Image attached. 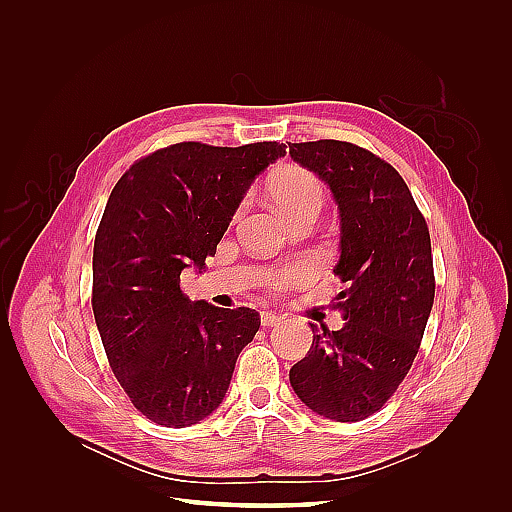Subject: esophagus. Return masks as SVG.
Listing matches in <instances>:
<instances>
[{"instance_id":"34e87169","label":"esophagus","mask_w":512,"mask_h":512,"mask_svg":"<svg viewBox=\"0 0 512 512\" xmlns=\"http://www.w3.org/2000/svg\"><path fill=\"white\" fill-rule=\"evenodd\" d=\"M260 322H262V327H277V324L282 322V316H277V314H273V312H262V316H260Z\"/></svg>"}]
</instances>
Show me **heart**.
I'll use <instances>...</instances> for the list:
<instances>
[{"label":"heart","instance_id":"b5f03b06","mask_svg":"<svg viewBox=\"0 0 512 512\" xmlns=\"http://www.w3.org/2000/svg\"><path fill=\"white\" fill-rule=\"evenodd\" d=\"M271 196L275 203L282 207V211L292 218L305 209H320L324 192L322 185L314 173L305 168L290 166L277 173L271 181Z\"/></svg>","mask_w":512,"mask_h":512}]
</instances>
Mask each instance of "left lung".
Wrapping results in <instances>:
<instances>
[{"label": "left lung", "instance_id": "left-lung-1", "mask_svg": "<svg viewBox=\"0 0 512 512\" xmlns=\"http://www.w3.org/2000/svg\"><path fill=\"white\" fill-rule=\"evenodd\" d=\"M292 160L329 185L339 211L346 284L333 305L344 327H316L305 359L290 369L303 404L339 423L378 412L412 367L431 314V241L406 181L374 153L344 141L288 143Z\"/></svg>", "mask_w": 512, "mask_h": 512}]
</instances>
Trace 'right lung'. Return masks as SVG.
I'll use <instances>...</instances> for the list:
<instances>
[{
	"instance_id": "right-lung-1",
	"label": "right lung",
	"mask_w": 512,
	"mask_h": 512,
	"mask_svg": "<svg viewBox=\"0 0 512 512\" xmlns=\"http://www.w3.org/2000/svg\"><path fill=\"white\" fill-rule=\"evenodd\" d=\"M284 156V143H177L134 162L108 196L91 307L115 378L149 421L190 427L222 404L260 316L190 301L181 271L205 269L254 179Z\"/></svg>"
}]
</instances>
